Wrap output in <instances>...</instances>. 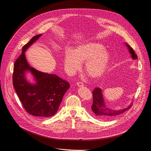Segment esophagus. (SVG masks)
<instances>
[{
  "mask_svg": "<svg viewBox=\"0 0 151 151\" xmlns=\"http://www.w3.org/2000/svg\"><path fill=\"white\" fill-rule=\"evenodd\" d=\"M76 85H77L78 86H84V84H83L82 82H77V83H76Z\"/></svg>",
  "mask_w": 151,
  "mask_h": 151,
  "instance_id": "34e87169",
  "label": "esophagus"
}]
</instances>
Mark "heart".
Instances as JSON below:
<instances>
[{
	"label": "heart",
	"instance_id": "b5f03b06",
	"mask_svg": "<svg viewBox=\"0 0 151 151\" xmlns=\"http://www.w3.org/2000/svg\"><path fill=\"white\" fill-rule=\"evenodd\" d=\"M110 61V55L103 45L96 42H88L78 45L75 50L67 49L64 65L67 73L73 75L84 62V69L92 78L103 76Z\"/></svg>",
	"mask_w": 151,
	"mask_h": 151
}]
</instances>
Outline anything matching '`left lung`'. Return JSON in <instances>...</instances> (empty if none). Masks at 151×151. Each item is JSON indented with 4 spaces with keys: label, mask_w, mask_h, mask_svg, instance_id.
Wrapping results in <instances>:
<instances>
[{
    "label": "left lung",
    "mask_w": 151,
    "mask_h": 151,
    "mask_svg": "<svg viewBox=\"0 0 151 151\" xmlns=\"http://www.w3.org/2000/svg\"><path fill=\"white\" fill-rule=\"evenodd\" d=\"M126 45L129 51L132 55V59H137V56L135 54L133 49L127 43H126ZM92 95L93 103L91 106V111L93 114L99 119H109L116 116H119L123 113L124 111L128 110L132 106V104H130L128 107L122 110H112L109 108L108 106L106 104L104 101L101 89L99 88H95L92 92Z\"/></svg>",
    "instance_id": "1"
}]
</instances>
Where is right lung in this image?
<instances>
[{"instance_id":"add662e5","label":"right lung","mask_w":151,"mask_h":151,"mask_svg":"<svg viewBox=\"0 0 151 151\" xmlns=\"http://www.w3.org/2000/svg\"><path fill=\"white\" fill-rule=\"evenodd\" d=\"M38 34L23 46L22 53L14 66L13 85L26 111L35 117H48L55 115L62 101L64 94L69 88V83L56 75L43 73L28 63L25 52L38 40ZM29 71L36 79L31 84L26 79L25 72Z\"/></svg>"}]
</instances>
